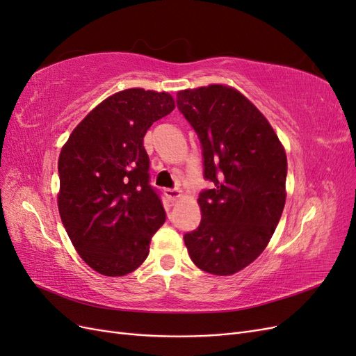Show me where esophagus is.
<instances>
[{"mask_svg":"<svg viewBox=\"0 0 356 356\" xmlns=\"http://www.w3.org/2000/svg\"><path fill=\"white\" fill-rule=\"evenodd\" d=\"M165 195H166V197H168L170 202H175V200H178V199L181 197V193H179V190H177V188H166V190H165Z\"/></svg>","mask_w":356,"mask_h":356,"instance_id":"1","label":"esophagus"}]
</instances>
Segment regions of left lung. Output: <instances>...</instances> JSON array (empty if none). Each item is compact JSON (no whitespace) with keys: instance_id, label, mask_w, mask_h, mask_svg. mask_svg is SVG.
Segmentation results:
<instances>
[{"instance_id":"left-lung-1","label":"left lung","mask_w":356,"mask_h":356,"mask_svg":"<svg viewBox=\"0 0 356 356\" xmlns=\"http://www.w3.org/2000/svg\"><path fill=\"white\" fill-rule=\"evenodd\" d=\"M179 111L202 143L200 225L184 236L200 270L230 276L270 242L286 199V154L264 114L238 89L209 84L177 93Z\"/></svg>"}]
</instances>
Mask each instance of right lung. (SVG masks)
I'll use <instances>...</instances> for the list:
<instances>
[{
  "mask_svg": "<svg viewBox=\"0 0 356 356\" xmlns=\"http://www.w3.org/2000/svg\"><path fill=\"white\" fill-rule=\"evenodd\" d=\"M174 108L168 92L120 90L96 105L60 149L62 224L83 261L104 276L136 270L165 222V209L148 186L144 136Z\"/></svg>",
  "mask_w": 356,
  "mask_h": 356,
  "instance_id": "right-lung-1",
  "label": "right lung"
}]
</instances>
